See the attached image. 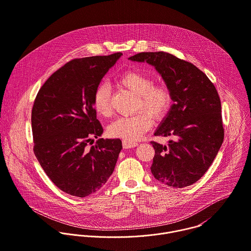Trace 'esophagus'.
Here are the masks:
<instances>
[{
  "instance_id": "esophagus-1",
  "label": "esophagus",
  "mask_w": 251,
  "mask_h": 251,
  "mask_svg": "<svg viewBox=\"0 0 251 251\" xmlns=\"http://www.w3.org/2000/svg\"><path fill=\"white\" fill-rule=\"evenodd\" d=\"M138 145V143L136 142H129L127 140H123V146L125 149H130L133 147H136Z\"/></svg>"
}]
</instances>
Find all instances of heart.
I'll list each match as a JSON object with an SVG mask.
<instances>
[{
    "mask_svg": "<svg viewBox=\"0 0 251 251\" xmlns=\"http://www.w3.org/2000/svg\"><path fill=\"white\" fill-rule=\"evenodd\" d=\"M119 84L137 96L136 111H144L154 120L162 118L170 106L169 89L165 84H153L152 78L147 74L128 71L121 76ZM93 106L100 116L109 117L111 115L110 91L106 84H100L95 89ZM149 116L138 113L130 117H121L110 125L109 134L129 142L137 141L152 126Z\"/></svg>",
    "mask_w": 251,
    "mask_h": 251,
    "instance_id": "heart-1",
    "label": "heart"
}]
</instances>
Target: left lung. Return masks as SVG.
Here are the masks:
<instances>
[{
	"label": "left lung",
	"mask_w": 251,
	"mask_h": 251,
	"mask_svg": "<svg viewBox=\"0 0 251 251\" xmlns=\"http://www.w3.org/2000/svg\"><path fill=\"white\" fill-rule=\"evenodd\" d=\"M128 59L154 66L173 102L154 134L174 140L167 146L151 142L155 149L152 174L172 188L194 184L211 166L224 139L215 86L194 64L167 52H141Z\"/></svg>",
	"instance_id": "1"
}]
</instances>
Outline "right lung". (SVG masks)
<instances>
[{"instance_id": "right-lung-1", "label": "right lung", "mask_w": 251, "mask_h": 251, "mask_svg": "<svg viewBox=\"0 0 251 251\" xmlns=\"http://www.w3.org/2000/svg\"><path fill=\"white\" fill-rule=\"evenodd\" d=\"M122 52L74 59L54 72L39 90L32 109L34 153L50 179L63 192L87 197L114 171L123 149L119 138H100L93 94ZM94 137L97 143H87Z\"/></svg>"}]
</instances>
